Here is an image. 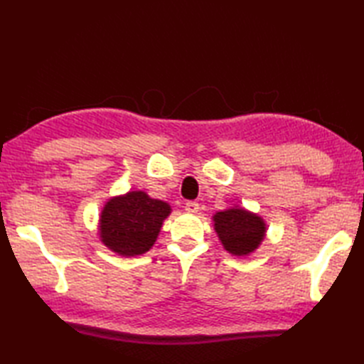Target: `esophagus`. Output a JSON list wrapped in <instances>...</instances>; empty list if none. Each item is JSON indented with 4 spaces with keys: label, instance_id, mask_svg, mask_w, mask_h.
<instances>
[{
    "label": "esophagus",
    "instance_id": "esophagus-1",
    "mask_svg": "<svg viewBox=\"0 0 364 364\" xmlns=\"http://www.w3.org/2000/svg\"><path fill=\"white\" fill-rule=\"evenodd\" d=\"M184 210H186L188 213H197L200 210V205L197 202H186V205H184Z\"/></svg>",
    "mask_w": 364,
    "mask_h": 364
}]
</instances>
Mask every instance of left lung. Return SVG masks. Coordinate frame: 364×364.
I'll use <instances>...</instances> for the list:
<instances>
[{
  "mask_svg": "<svg viewBox=\"0 0 364 364\" xmlns=\"http://www.w3.org/2000/svg\"><path fill=\"white\" fill-rule=\"evenodd\" d=\"M214 230L220 242L230 253L242 257L252 253L261 244L266 233V225L257 214L242 208H231L214 215Z\"/></svg>",
  "mask_w": 364,
  "mask_h": 364,
  "instance_id": "8db88e82",
  "label": "left lung"
}]
</instances>
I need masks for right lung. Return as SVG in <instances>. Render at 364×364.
<instances>
[{"instance_id": "add662e5", "label": "right lung", "mask_w": 364, "mask_h": 364, "mask_svg": "<svg viewBox=\"0 0 364 364\" xmlns=\"http://www.w3.org/2000/svg\"><path fill=\"white\" fill-rule=\"evenodd\" d=\"M170 214V206L142 191L111 198L100 219V237L122 257H136L151 249Z\"/></svg>"}]
</instances>
